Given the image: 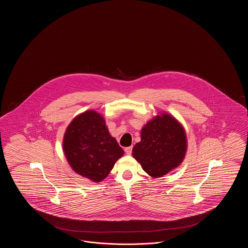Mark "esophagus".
I'll use <instances>...</instances> for the list:
<instances>
[{
    "label": "esophagus",
    "instance_id": "34e87169",
    "mask_svg": "<svg viewBox=\"0 0 248 248\" xmlns=\"http://www.w3.org/2000/svg\"><path fill=\"white\" fill-rule=\"evenodd\" d=\"M132 149H133V147H132V146H130V147L125 148V149H124V151H125V154H128V155H130V154H132Z\"/></svg>",
    "mask_w": 248,
    "mask_h": 248
}]
</instances>
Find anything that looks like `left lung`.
<instances>
[{"mask_svg": "<svg viewBox=\"0 0 248 248\" xmlns=\"http://www.w3.org/2000/svg\"><path fill=\"white\" fill-rule=\"evenodd\" d=\"M140 141L132 151L133 157L150 177H164L183 162L188 143L180 122L167 112H160L143 125Z\"/></svg>", "mask_w": 248, "mask_h": 248, "instance_id": "8db88e82", "label": "left lung"}]
</instances>
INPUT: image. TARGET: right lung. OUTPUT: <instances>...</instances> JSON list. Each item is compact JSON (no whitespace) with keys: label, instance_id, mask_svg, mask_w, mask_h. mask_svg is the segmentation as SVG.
Segmentation results:
<instances>
[{"label":"right lung","instance_id":"1","mask_svg":"<svg viewBox=\"0 0 248 248\" xmlns=\"http://www.w3.org/2000/svg\"><path fill=\"white\" fill-rule=\"evenodd\" d=\"M62 147L71 169L95 183L105 179L124 154L110 136L104 117L94 109L82 112L71 121Z\"/></svg>","mask_w":248,"mask_h":248}]
</instances>
